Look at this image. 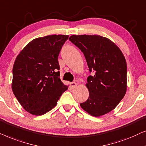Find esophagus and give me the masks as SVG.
Wrapping results in <instances>:
<instances>
[{"mask_svg": "<svg viewBox=\"0 0 146 146\" xmlns=\"http://www.w3.org/2000/svg\"><path fill=\"white\" fill-rule=\"evenodd\" d=\"M77 83H75V82H71V83H70V87H71L72 89H74L75 87H77Z\"/></svg>", "mask_w": 146, "mask_h": 146, "instance_id": "esophagus-1", "label": "esophagus"}]
</instances>
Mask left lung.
Wrapping results in <instances>:
<instances>
[{"label":"left lung","instance_id":"obj_1","mask_svg":"<svg viewBox=\"0 0 146 146\" xmlns=\"http://www.w3.org/2000/svg\"><path fill=\"white\" fill-rule=\"evenodd\" d=\"M69 40L84 54L90 72L87 77L89 98L81 108L94 117L114 110L127 90V64L120 48L100 35H72Z\"/></svg>","mask_w":146,"mask_h":146}]
</instances>
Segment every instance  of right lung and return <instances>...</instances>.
Returning <instances> with one entry per match:
<instances>
[{"label":"right lung","instance_id":"right-lung-1","mask_svg":"<svg viewBox=\"0 0 146 146\" xmlns=\"http://www.w3.org/2000/svg\"><path fill=\"white\" fill-rule=\"evenodd\" d=\"M69 35H53L36 38L27 44L15 59L13 92L29 113L42 115L57 104L68 89L59 78L58 57Z\"/></svg>","mask_w":146,"mask_h":146}]
</instances>
